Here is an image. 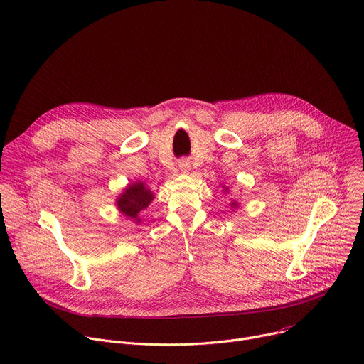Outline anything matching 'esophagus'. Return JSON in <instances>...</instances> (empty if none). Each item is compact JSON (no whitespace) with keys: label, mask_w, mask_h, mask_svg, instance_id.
Listing matches in <instances>:
<instances>
[{"label":"esophagus","mask_w":364,"mask_h":364,"mask_svg":"<svg viewBox=\"0 0 364 364\" xmlns=\"http://www.w3.org/2000/svg\"><path fill=\"white\" fill-rule=\"evenodd\" d=\"M181 170H183V171H187V170H188V164L183 162V164H181Z\"/></svg>","instance_id":"34e87169"}]
</instances>
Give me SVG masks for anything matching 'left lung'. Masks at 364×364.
<instances>
[{
	"label": "left lung",
	"mask_w": 364,
	"mask_h": 364,
	"mask_svg": "<svg viewBox=\"0 0 364 364\" xmlns=\"http://www.w3.org/2000/svg\"><path fill=\"white\" fill-rule=\"evenodd\" d=\"M223 191H226V193H228V187H225V188H223ZM229 206H230V208H238V203H237V202L234 200V202H232V203H230Z\"/></svg>",
	"instance_id": "obj_1"
}]
</instances>
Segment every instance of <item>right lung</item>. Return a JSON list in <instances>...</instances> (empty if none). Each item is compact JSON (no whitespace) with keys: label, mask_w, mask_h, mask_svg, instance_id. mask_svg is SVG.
Instances as JSON below:
<instances>
[{"label":"right lung","mask_w":364,"mask_h":364,"mask_svg":"<svg viewBox=\"0 0 364 364\" xmlns=\"http://www.w3.org/2000/svg\"><path fill=\"white\" fill-rule=\"evenodd\" d=\"M152 200L154 193L142 181H136L134 184H129L117 197L116 206L124 216L135 219L139 223V213L146 209Z\"/></svg>","instance_id":"right-lung-1"}]
</instances>
